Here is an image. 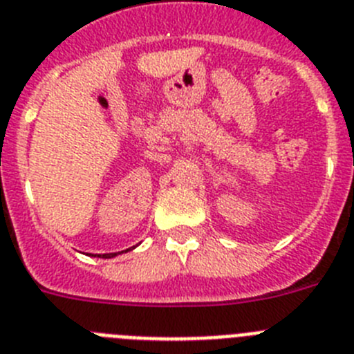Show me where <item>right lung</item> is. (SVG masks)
Returning <instances> with one entry per match:
<instances>
[{
    "instance_id": "add662e5",
    "label": "right lung",
    "mask_w": 354,
    "mask_h": 354,
    "mask_svg": "<svg viewBox=\"0 0 354 354\" xmlns=\"http://www.w3.org/2000/svg\"><path fill=\"white\" fill-rule=\"evenodd\" d=\"M131 250H135V245L131 248ZM126 251H130V250H126ZM119 253H122V251H119ZM119 253H104V254H100V258H113V257H118Z\"/></svg>"
}]
</instances>
